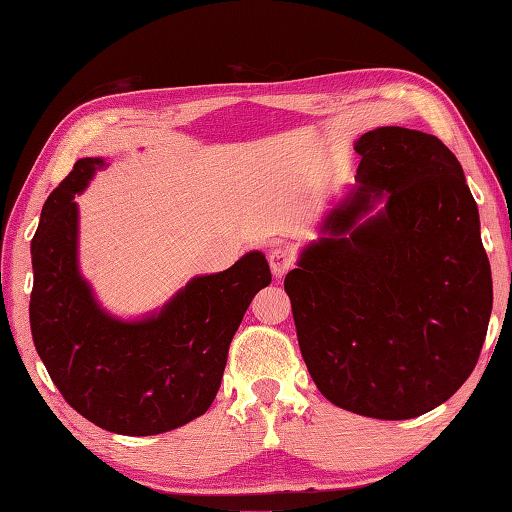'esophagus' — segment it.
I'll return each instance as SVG.
<instances>
[{
	"instance_id": "1",
	"label": "esophagus",
	"mask_w": 512,
	"mask_h": 512,
	"mask_svg": "<svg viewBox=\"0 0 512 512\" xmlns=\"http://www.w3.org/2000/svg\"><path fill=\"white\" fill-rule=\"evenodd\" d=\"M291 265H293V258L289 254V249H285V247L271 249V252H269V267H271V271H274L276 278L285 276L287 271L291 269Z\"/></svg>"
}]
</instances>
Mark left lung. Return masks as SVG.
Masks as SVG:
<instances>
[{
  "label": "left lung",
  "mask_w": 512,
  "mask_h": 512,
  "mask_svg": "<svg viewBox=\"0 0 512 512\" xmlns=\"http://www.w3.org/2000/svg\"><path fill=\"white\" fill-rule=\"evenodd\" d=\"M355 151L357 186L302 249L285 291L328 401L370 418H416L456 394L480 357L493 309L480 214L436 135L379 127Z\"/></svg>",
  "instance_id": "left-lung-1"
}]
</instances>
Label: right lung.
Masks as SVG:
<instances>
[{
	"mask_svg": "<svg viewBox=\"0 0 512 512\" xmlns=\"http://www.w3.org/2000/svg\"><path fill=\"white\" fill-rule=\"evenodd\" d=\"M102 157H83L45 201L32 238L30 328L50 379L74 410L122 436H153L206 414L254 295L271 282L263 252L192 278L160 311L118 320L78 269V206Z\"/></svg>",
	"mask_w": 512,
	"mask_h": 512,
	"instance_id": "add662e5",
	"label": "right lung"
}]
</instances>
